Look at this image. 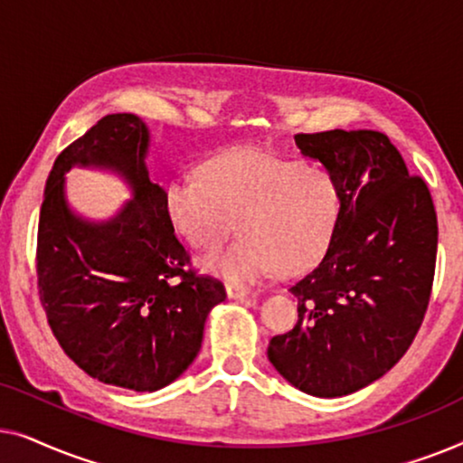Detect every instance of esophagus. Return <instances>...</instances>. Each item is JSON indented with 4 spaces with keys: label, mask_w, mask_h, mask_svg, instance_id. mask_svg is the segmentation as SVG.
Returning <instances> with one entry per match:
<instances>
[{
    "label": "esophagus",
    "mask_w": 463,
    "mask_h": 463,
    "mask_svg": "<svg viewBox=\"0 0 463 463\" xmlns=\"http://www.w3.org/2000/svg\"><path fill=\"white\" fill-rule=\"evenodd\" d=\"M225 293H227V297H230V299H250L252 297V293L250 290H246V288H240V287H225Z\"/></svg>",
    "instance_id": "1"
}]
</instances>
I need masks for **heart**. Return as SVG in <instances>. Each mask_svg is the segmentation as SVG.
Returning a JSON list of instances; mask_svg holds the SVG:
<instances>
[{
  "mask_svg": "<svg viewBox=\"0 0 463 463\" xmlns=\"http://www.w3.org/2000/svg\"><path fill=\"white\" fill-rule=\"evenodd\" d=\"M166 213L175 230L206 252L223 246L238 221L242 238L202 268L242 287L276 269L297 276L318 263L339 219V187L326 170L238 149L208 162L204 179L170 181Z\"/></svg>",
  "mask_w": 463,
  "mask_h": 463,
  "instance_id": "obj_1",
  "label": "heart"
}]
</instances>
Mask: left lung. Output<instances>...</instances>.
<instances>
[{"mask_svg": "<svg viewBox=\"0 0 463 463\" xmlns=\"http://www.w3.org/2000/svg\"><path fill=\"white\" fill-rule=\"evenodd\" d=\"M339 187V219L318 265L290 287L299 320L271 337L269 363L295 388L337 398L404 356L432 295L439 223L421 176L383 132L295 135Z\"/></svg>", "mask_w": 463, "mask_h": 463, "instance_id": "left-lung-1", "label": "left lung"}]
</instances>
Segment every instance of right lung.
<instances>
[{
  "label": "right lung",
  "instance_id": "obj_1",
  "mask_svg": "<svg viewBox=\"0 0 463 463\" xmlns=\"http://www.w3.org/2000/svg\"><path fill=\"white\" fill-rule=\"evenodd\" d=\"M149 130L132 113L100 118L56 157L37 227V290L56 341L81 371L135 392L173 383L202 347L225 287L189 269L166 192L149 181ZM97 165L122 174L133 200L109 222L71 213L64 173Z\"/></svg>",
  "mask_w": 463,
  "mask_h": 463
}]
</instances>
